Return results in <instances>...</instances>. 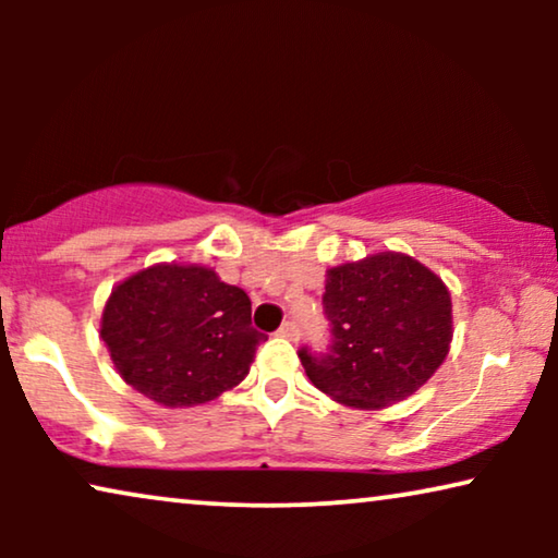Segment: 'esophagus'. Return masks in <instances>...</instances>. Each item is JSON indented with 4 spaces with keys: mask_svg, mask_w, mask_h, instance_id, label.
<instances>
[{
    "mask_svg": "<svg viewBox=\"0 0 558 558\" xmlns=\"http://www.w3.org/2000/svg\"><path fill=\"white\" fill-rule=\"evenodd\" d=\"M279 335H281V338H287V340H296V338H300V327H296L294 323H284L279 327Z\"/></svg>",
    "mask_w": 558,
    "mask_h": 558,
    "instance_id": "esophagus-1",
    "label": "esophagus"
}]
</instances>
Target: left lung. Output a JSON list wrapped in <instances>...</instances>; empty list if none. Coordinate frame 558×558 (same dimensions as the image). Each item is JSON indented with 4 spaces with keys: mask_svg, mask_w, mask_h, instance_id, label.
<instances>
[{
    "mask_svg": "<svg viewBox=\"0 0 558 558\" xmlns=\"http://www.w3.org/2000/svg\"><path fill=\"white\" fill-rule=\"evenodd\" d=\"M330 353L300 350L312 384L332 401L376 411L429 380L452 342V296L414 256L380 251L327 269Z\"/></svg>",
    "mask_w": 558,
    "mask_h": 558,
    "instance_id": "left-lung-1",
    "label": "left lung"
}]
</instances>
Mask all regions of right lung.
I'll return each instance as SVG.
<instances>
[{
  "mask_svg": "<svg viewBox=\"0 0 558 558\" xmlns=\"http://www.w3.org/2000/svg\"><path fill=\"white\" fill-rule=\"evenodd\" d=\"M101 340L119 376L167 409L218 399L248 376L266 335L251 300L210 266L155 264L111 289Z\"/></svg>",
  "mask_w": 558,
  "mask_h": 558,
  "instance_id": "1",
  "label": "right lung"
}]
</instances>
